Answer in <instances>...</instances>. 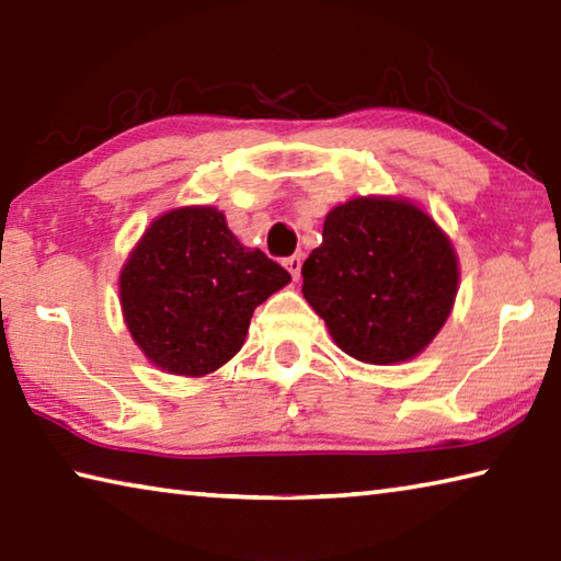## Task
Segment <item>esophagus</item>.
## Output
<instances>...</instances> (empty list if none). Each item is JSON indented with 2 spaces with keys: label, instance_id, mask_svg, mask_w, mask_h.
<instances>
[{
  "label": "esophagus",
  "instance_id": "obj_1",
  "mask_svg": "<svg viewBox=\"0 0 561 561\" xmlns=\"http://www.w3.org/2000/svg\"><path fill=\"white\" fill-rule=\"evenodd\" d=\"M284 267L289 270V274H291L294 279H299V274H301V254H291V257L284 260Z\"/></svg>",
  "mask_w": 561,
  "mask_h": 561
}]
</instances>
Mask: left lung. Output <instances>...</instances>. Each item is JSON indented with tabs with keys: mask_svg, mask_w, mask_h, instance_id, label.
I'll return each instance as SVG.
<instances>
[{
	"mask_svg": "<svg viewBox=\"0 0 561 561\" xmlns=\"http://www.w3.org/2000/svg\"><path fill=\"white\" fill-rule=\"evenodd\" d=\"M301 291L344 354L374 366L411 360L458 297L450 237L408 197L360 195L327 215Z\"/></svg>",
	"mask_w": 561,
	"mask_h": 561,
	"instance_id": "left-lung-1",
	"label": "left lung"
}]
</instances>
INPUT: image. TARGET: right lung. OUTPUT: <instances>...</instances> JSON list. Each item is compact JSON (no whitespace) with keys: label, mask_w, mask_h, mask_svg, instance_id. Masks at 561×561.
<instances>
[{"label":"right lung","mask_w":561,"mask_h":561,"mask_svg":"<svg viewBox=\"0 0 561 561\" xmlns=\"http://www.w3.org/2000/svg\"><path fill=\"white\" fill-rule=\"evenodd\" d=\"M289 282L217 207L187 205L156 217L123 262L121 311L150 364L201 378L242 348L254 309Z\"/></svg>","instance_id":"1"}]
</instances>
